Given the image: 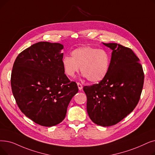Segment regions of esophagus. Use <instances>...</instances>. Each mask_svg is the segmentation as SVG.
I'll list each match as a JSON object with an SVG mask.
<instances>
[{
    "mask_svg": "<svg viewBox=\"0 0 155 155\" xmlns=\"http://www.w3.org/2000/svg\"><path fill=\"white\" fill-rule=\"evenodd\" d=\"M77 85H78V89H79L80 91L82 89V88H83V85H82L81 84L79 83V82H78V83H77Z\"/></svg>",
    "mask_w": 155,
    "mask_h": 155,
    "instance_id": "34e87169",
    "label": "esophagus"
}]
</instances>
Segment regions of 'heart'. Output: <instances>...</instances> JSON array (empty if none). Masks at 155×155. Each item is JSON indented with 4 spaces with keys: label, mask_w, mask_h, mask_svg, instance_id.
I'll return each mask as SVG.
<instances>
[{
    "label": "heart",
    "mask_w": 155,
    "mask_h": 155,
    "mask_svg": "<svg viewBox=\"0 0 155 155\" xmlns=\"http://www.w3.org/2000/svg\"><path fill=\"white\" fill-rule=\"evenodd\" d=\"M71 55L62 59L63 68L67 76L73 77L80 67L83 76L91 82H99L106 77L111 64V56L106 51L85 46L74 49Z\"/></svg>",
    "instance_id": "b5f03b06"
}]
</instances>
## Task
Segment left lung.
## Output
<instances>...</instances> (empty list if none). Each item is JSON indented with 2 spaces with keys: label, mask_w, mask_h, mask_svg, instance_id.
Listing matches in <instances>:
<instances>
[{
  "label": "left lung",
  "mask_w": 155,
  "mask_h": 155,
  "mask_svg": "<svg viewBox=\"0 0 155 155\" xmlns=\"http://www.w3.org/2000/svg\"><path fill=\"white\" fill-rule=\"evenodd\" d=\"M103 44L113 51L109 72L99 84L84 86L83 89L91 120L98 125L108 127L120 122L135 108L144 74L131 49L117 43Z\"/></svg>",
  "instance_id": "1"
}]
</instances>
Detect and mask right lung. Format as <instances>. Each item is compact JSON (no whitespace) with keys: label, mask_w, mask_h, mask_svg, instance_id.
Listing matches in <instances>:
<instances>
[{"label":"right lung","mask_w":155,"mask_h":155,"mask_svg":"<svg viewBox=\"0 0 155 155\" xmlns=\"http://www.w3.org/2000/svg\"><path fill=\"white\" fill-rule=\"evenodd\" d=\"M63 49L61 44L40 42L19 53L13 64L11 84L16 102L26 117L42 126L61 123L78 91L76 82L64 74Z\"/></svg>","instance_id":"obj_1"}]
</instances>
